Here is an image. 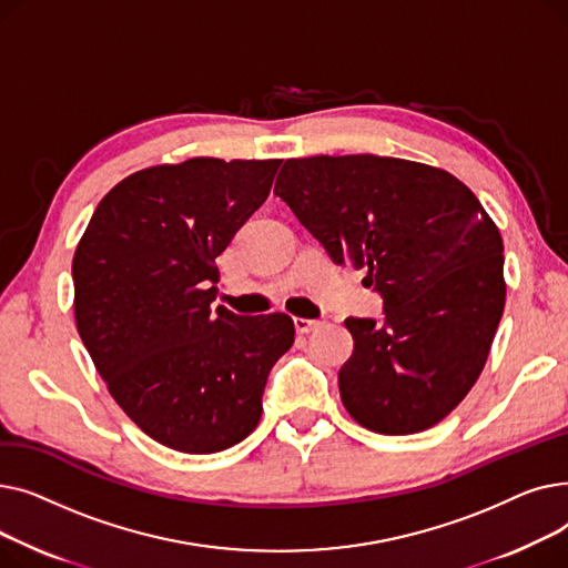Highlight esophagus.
Listing matches in <instances>:
<instances>
[{
    "label": "esophagus",
    "instance_id": "1",
    "mask_svg": "<svg viewBox=\"0 0 568 568\" xmlns=\"http://www.w3.org/2000/svg\"><path fill=\"white\" fill-rule=\"evenodd\" d=\"M320 324H322V322H317V320L294 317V329H296V334H311V332H315V329H317Z\"/></svg>",
    "mask_w": 568,
    "mask_h": 568
}]
</instances>
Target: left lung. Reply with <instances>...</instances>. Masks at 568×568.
Listing matches in <instances>:
<instances>
[{"mask_svg":"<svg viewBox=\"0 0 568 568\" xmlns=\"http://www.w3.org/2000/svg\"><path fill=\"white\" fill-rule=\"evenodd\" d=\"M274 193L384 302L382 324L345 320L352 419L382 435L439 424L479 379L504 313V244L481 202L439 168L373 154L290 159Z\"/></svg>","mask_w":568,"mask_h":568,"instance_id":"left-lung-1","label":"left lung"}]
</instances>
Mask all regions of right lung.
<instances>
[{"mask_svg":"<svg viewBox=\"0 0 568 568\" xmlns=\"http://www.w3.org/2000/svg\"><path fill=\"white\" fill-rule=\"evenodd\" d=\"M281 163L202 156L133 172L75 248L78 334L116 405L174 452L216 454L248 437L268 371L294 343L285 313L212 308L214 262Z\"/></svg>","mask_w":568,"mask_h":568,"instance_id":"add662e5","label":"right lung"}]
</instances>
